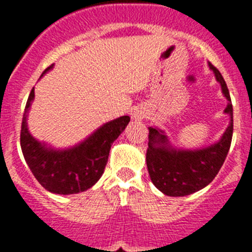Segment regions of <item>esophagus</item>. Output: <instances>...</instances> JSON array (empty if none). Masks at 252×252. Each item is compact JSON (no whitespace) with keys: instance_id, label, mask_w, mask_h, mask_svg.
Here are the masks:
<instances>
[{"instance_id":"34e87169","label":"esophagus","mask_w":252,"mask_h":252,"mask_svg":"<svg viewBox=\"0 0 252 252\" xmlns=\"http://www.w3.org/2000/svg\"><path fill=\"white\" fill-rule=\"evenodd\" d=\"M132 119L133 120H141V119H144V113L139 112V111H133V112H132Z\"/></svg>"}]
</instances>
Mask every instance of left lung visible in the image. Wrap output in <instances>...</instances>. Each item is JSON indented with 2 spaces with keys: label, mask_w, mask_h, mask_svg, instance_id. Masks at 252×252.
Listing matches in <instances>:
<instances>
[{
  "label": "left lung",
  "mask_w": 252,
  "mask_h": 252,
  "mask_svg": "<svg viewBox=\"0 0 252 252\" xmlns=\"http://www.w3.org/2000/svg\"><path fill=\"white\" fill-rule=\"evenodd\" d=\"M208 65L228 101L224 113L231 117L230 125L220 141L197 150H182L171 148L161 130L149 127V148L146 151L149 175L154 186L170 197H184L208 186L218 174L230 150L233 132V108L230 92L218 69L211 63Z\"/></svg>",
  "instance_id": "obj_1"
}]
</instances>
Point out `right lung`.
Masks as SVG:
<instances>
[{"instance_id":"add662e5","label":"right lung","mask_w":252,"mask_h":252,"mask_svg":"<svg viewBox=\"0 0 252 252\" xmlns=\"http://www.w3.org/2000/svg\"><path fill=\"white\" fill-rule=\"evenodd\" d=\"M53 68L50 65L45 69ZM31 90L22 117L20 144L26 162L46 190L55 194H75L94 186L103 174L111 145L130 122L128 116L107 122L83 142L65 150L46 148L45 144L31 136L28 130V111L34 99Z\"/></svg>"}]
</instances>
